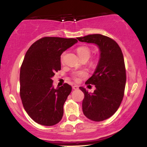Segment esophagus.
Listing matches in <instances>:
<instances>
[{
  "mask_svg": "<svg viewBox=\"0 0 147 147\" xmlns=\"http://www.w3.org/2000/svg\"><path fill=\"white\" fill-rule=\"evenodd\" d=\"M72 89H73V90H78V89H79V87H78L77 85H73V86H72Z\"/></svg>",
  "mask_w": 147,
  "mask_h": 147,
  "instance_id": "esophagus-1",
  "label": "esophagus"
}]
</instances>
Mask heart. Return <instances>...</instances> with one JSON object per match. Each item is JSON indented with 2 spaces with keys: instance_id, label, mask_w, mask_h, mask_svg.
<instances>
[{
  "instance_id": "b5f03b06",
  "label": "heart",
  "mask_w": 147,
  "mask_h": 147,
  "mask_svg": "<svg viewBox=\"0 0 147 147\" xmlns=\"http://www.w3.org/2000/svg\"><path fill=\"white\" fill-rule=\"evenodd\" d=\"M77 54L79 55L81 60H87L89 58H90L91 56V54H92V51H91L90 48L87 46H81V47H79L77 49ZM64 54L65 53H63L60 56V61L61 62H63L64 61ZM97 61L95 58L92 59L90 61V64L91 66H94L96 64V62ZM87 73L86 71H84V70H82V71H77V72H73L72 73V77L75 81H79V79L81 78H83L87 77Z\"/></svg>"
}]
</instances>
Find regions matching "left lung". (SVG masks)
<instances>
[{"instance_id":"left-lung-1","label":"left lung","mask_w":147,"mask_h":147,"mask_svg":"<svg viewBox=\"0 0 147 147\" xmlns=\"http://www.w3.org/2000/svg\"><path fill=\"white\" fill-rule=\"evenodd\" d=\"M77 39L95 43L100 49V58L96 71L85 83L94 85L96 90L90 94L84 87L79 89L84 94L83 114L94 121H102L115 114L123 100L126 83L123 53L116 41L104 35L90 34Z\"/></svg>"}]
</instances>
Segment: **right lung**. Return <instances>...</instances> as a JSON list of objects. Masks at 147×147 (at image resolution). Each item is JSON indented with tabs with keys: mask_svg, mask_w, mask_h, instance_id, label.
<instances>
[{
	"mask_svg": "<svg viewBox=\"0 0 147 147\" xmlns=\"http://www.w3.org/2000/svg\"><path fill=\"white\" fill-rule=\"evenodd\" d=\"M77 42L76 38L46 36L34 42L26 53L20 68V98L28 115L37 123L51 126L62 119L72 87L64 83L54 89L52 78L61 70L63 51Z\"/></svg>",
	"mask_w": 147,
	"mask_h": 147,
	"instance_id": "obj_1",
	"label": "right lung"
}]
</instances>
